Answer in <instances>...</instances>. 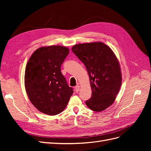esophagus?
<instances>
[{
  "instance_id": "34e87169",
  "label": "esophagus",
  "mask_w": 151,
  "mask_h": 151,
  "mask_svg": "<svg viewBox=\"0 0 151 151\" xmlns=\"http://www.w3.org/2000/svg\"><path fill=\"white\" fill-rule=\"evenodd\" d=\"M75 91H76V93H78L79 91H80V86L79 85H77L75 87Z\"/></svg>"
}]
</instances>
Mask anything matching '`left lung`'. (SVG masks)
I'll use <instances>...</instances> for the list:
<instances>
[{"label":"left lung","mask_w":151,"mask_h":151,"mask_svg":"<svg viewBox=\"0 0 151 151\" xmlns=\"http://www.w3.org/2000/svg\"><path fill=\"white\" fill-rule=\"evenodd\" d=\"M72 51L83 62L90 78L92 96L86 104L101 111L114 103L122 84L119 62L111 49L102 42L77 44Z\"/></svg>","instance_id":"1"}]
</instances>
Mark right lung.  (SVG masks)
<instances>
[{
    "instance_id": "obj_1",
    "label": "right lung",
    "mask_w": 151,
    "mask_h": 151,
    "mask_svg": "<svg viewBox=\"0 0 151 151\" xmlns=\"http://www.w3.org/2000/svg\"><path fill=\"white\" fill-rule=\"evenodd\" d=\"M68 53L69 49L60 45L42 47L27 63L26 93L33 106L47 115H55L63 111L74 93L60 70Z\"/></svg>"
}]
</instances>
